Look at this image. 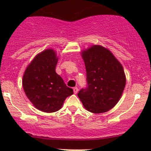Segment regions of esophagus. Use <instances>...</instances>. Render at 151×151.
I'll list each match as a JSON object with an SVG mask.
<instances>
[{"label":"esophagus","mask_w":151,"mask_h":151,"mask_svg":"<svg viewBox=\"0 0 151 151\" xmlns=\"http://www.w3.org/2000/svg\"><path fill=\"white\" fill-rule=\"evenodd\" d=\"M78 88L77 87L73 88V92H74V94H77V93H78Z\"/></svg>","instance_id":"obj_1"}]
</instances>
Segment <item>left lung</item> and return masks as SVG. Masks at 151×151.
I'll return each instance as SVG.
<instances>
[{
	"mask_svg": "<svg viewBox=\"0 0 151 151\" xmlns=\"http://www.w3.org/2000/svg\"><path fill=\"white\" fill-rule=\"evenodd\" d=\"M87 87L78 97L89 112L101 113L110 110L120 99L125 86V76L121 63L111 52L94 45L82 52Z\"/></svg>",
	"mask_w": 151,
	"mask_h": 151,
	"instance_id": "8db88e82",
	"label": "left lung"
}]
</instances>
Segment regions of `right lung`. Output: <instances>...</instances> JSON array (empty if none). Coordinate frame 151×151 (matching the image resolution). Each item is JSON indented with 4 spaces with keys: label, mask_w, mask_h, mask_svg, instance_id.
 I'll list each match as a JSON object with an SVG mask.
<instances>
[{
    "label": "right lung",
    "mask_w": 151,
    "mask_h": 151,
    "mask_svg": "<svg viewBox=\"0 0 151 151\" xmlns=\"http://www.w3.org/2000/svg\"><path fill=\"white\" fill-rule=\"evenodd\" d=\"M58 58L52 49L38 54L26 68L22 86L29 101L38 110L53 113L62 107L64 101L73 94L55 71Z\"/></svg>",
    "instance_id": "right-lung-1"
}]
</instances>
